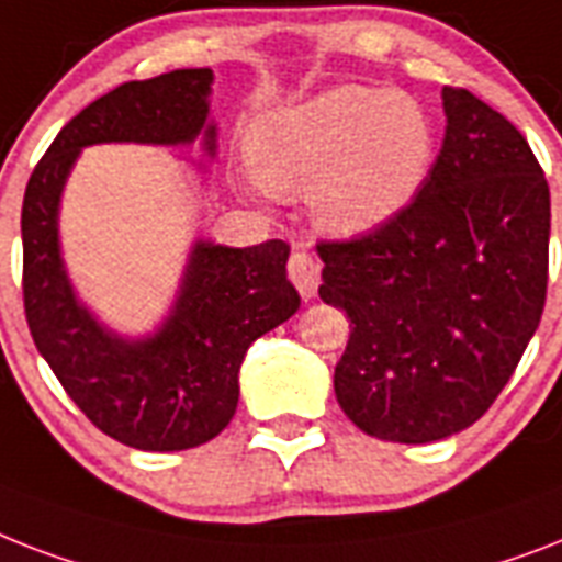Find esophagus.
<instances>
[{
	"mask_svg": "<svg viewBox=\"0 0 562 562\" xmlns=\"http://www.w3.org/2000/svg\"><path fill=\"white\" fill-rule=\"evenodd\" d=\"M289 277L296 285V291L305 300H312L317 294V285H321V262L308 250H294L289 259Z\"/></svg>",
	"mask_w": 562,
	"mask_h": 562,
	"instance_id": "1",
	"label": "esophagus"
}]
</instances>
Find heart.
<instances>
[{"mask_svg": "<svg viewBox=\"0 0 562 562\" xmlns=\"http://www.w3.org/2000/svg\"><path fill=\"white\" fill-rule=\"evenodd\" d=\"M436 132L418 100L369 86H335L254 123L250 193L312 190L335 234L358 236L407 207L430 172Z\"/></svg>", "mask_w": 562, "mask_h": 562, "instance_id": "heart-1", "label": "heart"}]
</instances>
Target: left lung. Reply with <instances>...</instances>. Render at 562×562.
<instances>
[{
	"mask_svg": "<svg viewBox=\"0 0 562 562\" xmlns=\"http://www.w3.org/2000/svg\"><path fill=\"white\" fill-rule=\"evenodd\" d=\"M422 190L349 241H321L323 303L352 335L335 395L367 436L427 445L471 427L514 375L549 285V181L522 132L468 89Z\"/></svg>",
	"mask_w": 562,
	"mask_h": 562,
	"instance_id": "1",
	"label": "left lung"
}]
</instances>
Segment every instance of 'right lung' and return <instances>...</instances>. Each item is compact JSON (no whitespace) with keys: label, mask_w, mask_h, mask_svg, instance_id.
Instances as JSON below:
<instances>
[{"label":"right lung","mask_w":562,"mask_h":562,"mask_svg":"<svg viewBox=\"0 0 562 562\" xmlns=\"http://www.w3.org/2000/svg\"><path fill=\"white\" fill-rule=\"evenodd\" d=\"M210 83V68H178L89 103L40 158L22 202V296L36 349L98 430L149 453L199 447L231 424L248 346L300 308L285 273L291 248L282 239L254 248L199 239L167 321L130 340L98 323L71 289L59 199L91 144L178 147L204 135V153L216 155Z\"/></svg>","instance_id":"obj_1"}]
</instances>
